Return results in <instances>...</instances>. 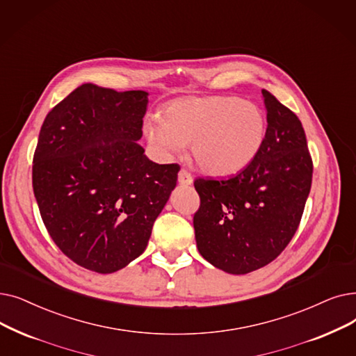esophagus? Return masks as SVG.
I'll return each mask as SVG.
<instances>
[{"label": "esophagus", "mask_w": 356, "mask_h": 356, "mask_svg": "<svg viewBox=\"0 0 356 356\" xmlns=\"http://www.w3.org/2000/svg\"><path fill=\"white\" fill-rule=\"evenodd\" d=\"M179 183L183 184V186H191V184L193 183V177L188 172V170H180V172H179Z\"/></svg>", "instance_id": "34e87169"}]
</instances>
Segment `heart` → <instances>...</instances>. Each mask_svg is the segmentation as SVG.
Wrapping results in <instances>:
<instances>
[{"mask_svg": "<svg viewBox=\"0 0 356 356\" xmlns=\"http://www.w3.org/2000/svg\"><path fill=\"white\" fill-rule=\"evenodd\" d=\"M144 131L164 156L192 143V156L205 173L228 176L254 160L265 141L266 119L257 104L236 96L189 97L170 104L165 118L151 116Z\"/></svg>", "mask_w": 356, "mask_h": 356, "instance_id": "b5f03b06", "label": "heart"}]
</instances>
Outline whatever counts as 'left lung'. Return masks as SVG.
Instances as JSON below:
<instances>
[{
	"mask_svg": "<svg viewBox=\"0 0 356 356\" xmlns=\"http://www.w3.org/2000/svg\"><path fill=\"white\" fill-rule=\"evenodd\" d=\"M268 128L254 160L228 179H196L193 216L199 253L227 273L270 264L300 225L312 189L313 161L297 115L261 90Z\"/></svg>",
	"mask_w": 356,
	"mask_h": 356,
	"instance_id": "8db88e82",
	"label": "left lung"
}]
</instances>
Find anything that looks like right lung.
<instances>
[{
  "label": "right lung",
  "mask_w": 356,
  "mask_h": 356,
  "mask_svg": "<svg viewBox=\"0 0 356 356\" xmlns=\"http://www.w3.org/2000/svg\"><path fill=\"white\" fill-rule=\"evenodd\" d=\"M148 92L83 84L44 118L33 192L49 236L76 265L113 273L147 249L176 188L177 164L138 144Z\"/></svg>",
  "instance_id": "obj_1"
}]
</instances>
